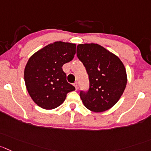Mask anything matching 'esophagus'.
<instances>
[{
    "mask_svg": "<svg viewBox=\"0 0 151 151\" xmlns=\"http://www.w3.org/2000/svg\"><path fill=\"white\" fill-rule=\"evenodd\" d=\"M73 85H74V87H76V90H78V83L75 82L74 84H73Z\"/></svg>",
    "mask_w": 151,
    "mask_h": 151,
    "instance_id": "esophagus-1",
    "label": "esophagus"
}]
</instances>
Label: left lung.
Segmentation results:
<instances>
[{"label": "left lung", "mask_w": 151, "mask_h": 151, "mask_svg": "<svg viewBox=\"0 0 151 151\" xmlns=\"http://www.w3.org/2000/svg\"><path fill=\"white\" fill-rule=\"evenodd\" d=\"M77 56L84 64L90 79V89L80 93L84 105L96 113L106 111L121 98L127 81L120 58L98 44L77 46Z\"/></svg>", "instance_id": "1"}]
</instances>
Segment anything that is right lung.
<instances>
[{"instance_id": "obj_1", "label": "right lung", "mask_w": 151, "mask_h": 151, "mask_svg": "<svg viewBox=\"0 0 151 151\" xmlns=\"http://www.w3.org/2000/svg\"><path fill=\"white\" fill-rule=\"evenodd\" d=\"M76 44L55 41L35 52L24 69L26 87L40 107L52 110L61 105L75 87L67 81L62 66L72 61Z\"/></svg>"}]
</instances>
